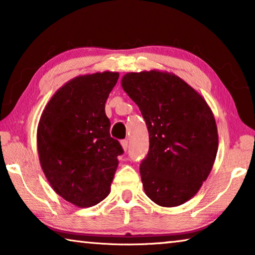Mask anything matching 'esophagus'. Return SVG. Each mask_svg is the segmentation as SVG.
<instances>
[{"label":"esophagus","mask_w":255,"mask_h":255,"mask_svg":"<svg viewBox=\"0 0 255 255\" xmlns=\"http://www.w3.org/2000/svg\"><path fill=\"white\" fill-rule=\"evenodd\" d=\"M122 146H123L124 150H127V149H128V146H129V144H128V140H127V139H124V140H122Z\"/></svg>","instance_id":"obj_1"}]
</instances>
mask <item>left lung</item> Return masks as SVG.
Listing matches in <instances>:
<instances>
[{
    "label": "left lung",
    "instance_id": "1",
    "mask_svg": "<svg viewBox=\"0 0 255 255\" xmlns=\"http://www.w3.org/2000/svg\"><path fill=\"white\" fill-rule=\"evenodd\" d=\"M122 86L143 115L149 149L140 163L145 193L162 207H176L196 195L213 169L217 126L209 106L172 73H127Z\"/></svg>",
    "mask_w": 255,
    "mask_h": 255
}]
</instances>
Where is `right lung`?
Segmentation results:
<instances>
[{"instance_id": "obj_1", "label": "right lung", "mask_w": 255, "mask_h": 255, "mask_svg": "<svg viewBox=\"0 0 255 255\" xmlns=\"http://www.w3.org/2000/svg\"><path fill=\"white\" fill-rule=\"evenodd\" d=\"M119 73L77 76L56 91L42 111L37 129L41 169L55 192L81 208L99 204L124 153L110 136L106 101Z\"/></svg>"}]
</instances>
